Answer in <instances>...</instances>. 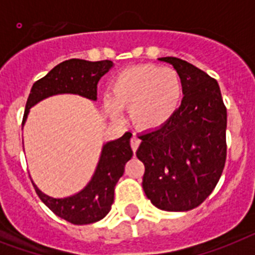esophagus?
Listing matches in <instances>:
<instances>
[{
  "label": "esophagus",
  "mask_w": 255,
  "mask_h": 255,
  "mask_svg": "<svg viewBox=\"0 0 255 255\" xmlns=\"http://www.w3.org/2000/svg\"><path fill=\"white\" fill-rule=\"evenodd\" d=\"M140 143H141L140 138H138L136 134H133L132 138H130V147H132V151L136 152L137 149H138V146H140Z\"/></svg>",
  "instance_id": "obj_1"
}]
</instances>
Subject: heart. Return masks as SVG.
Instances as JSON below:
<instances>
[{"label": "heart", "mask_w": 255, "mask_h": 255, "mask_svg": "<svg viewBox=\"0 0 255 255\" xmlns=\"http://www.w3.org/2000/svg\"><path fill=\"white\" fill-rule=\"evenodd\" d=\"M182 99V82L172 68L159 65L132 66L122 70L110 83L106 113L117 118L119 110L129 109L137 128L155 130L177 112Z\"/></svg>", "instance_id": "1"}]
</instances>
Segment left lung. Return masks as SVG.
<instances>
[{
	"label": "left lung",
	"mask_w": 255,
	"mask_h": 255,
	"mask_svg": "<svg viewBox=\"0 0 255 255\" xmlns=\"http://www.w3.org/2000/svg\"><path fill=\"white\" fill-rule=\"evenodd\" d=\"M173 65L182 82L181 106L163 127L140 136L136 155L145 165L142 187L161 210H191L212 194L226 163L227 110L217 81L177 57H160Z\"/></svg>",
	"instance_id": "1"
}]
</instances>
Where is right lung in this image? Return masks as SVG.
<instances>
[{"mask_svg": "<svg viewBox=\"0 0 255 255\" xmlns=\"http://www.w3.org/2000/svg\"><path fill=\"white\" fill-rule=\"evenodd\" d=\"M112 66L110 60L87 61L82 59H70L56 65L33 85L26 100L23 125L30 108L46 97L75 94L96 101L97 83ZM130 137L132 133L126 132L121 138L103 146L94 176L82 191L69 198L56 199L43 194L33 183L39 199L57 217L73 225H90L103 220L112 209L115 185L125 173L126 163L133 155L129 145Z\"/></svg>", "mask_w": 255, "mask_h": 255, "instance_id": "obj_1", "label": "right lung"}]
</instances>
